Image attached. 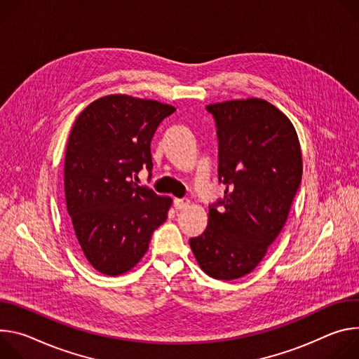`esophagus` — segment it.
I'll list each match as a JSON object with an SVG mask.
<instances>
[{
	"mask_svg": "<svg viewBox=\"0 0 359 359\" xmlns=\"http://www.w3.org/2000/svg\"><path fill=\"white\" fill-rule=\"evenodd\" d=\"M188 204H189L188 200H181V198H175V200H174V207H175V210H178V211L187 208Z\"/></svg>",
	"mask_w": 359,
	"mask_h": 359,
	"instance_id": "34e87169",
	"label": "esophagus"
}]
</instances>
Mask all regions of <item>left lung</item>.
<instances>
[{
	"instance_id": "obj_1",
	"label": "left lung",
	"mask_w": 359,
	"mask_h": 359,
	"mask_svg": "<svg viewBox=\"0 0 359 359\" xmlns=\"http://www.w3.org/2000/svg\"><path fill=\"white\" fill-rule=\"evenodd\" d=\"M207 109L217 124L225 195L210 207L205 231L189 247L207 275L229 281L255 269L284 228L302 178V154L290 118L265 100H231Z\"/></svg>"
}]
</instances>
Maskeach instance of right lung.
Wrapping results in <instances>:
<instances>
[{"label": "right lung", "mask_w": 359, "mask_h": 359, "mask_svg": "<svg viewBox=\"0 0 359 359\" xmlns=\"http://www.w3.org/2000/svg\"><path fill=\"white\" fill-rule=\"evenodd\" d=\"M175 112L168 104L112 94L93 101L71 128L64 164L65 203L74 238L104 275L131 271L172 204L134 182L152 168L151 140Z\"/></svg>", "instance_id": "right-lung-1"}]
</instances>
